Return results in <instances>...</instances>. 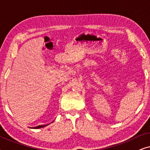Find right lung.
Listing matches in <instances>:
<instances>
[{
	"label": "right lung",
	"mask_w": 150,
	"mask_h": 150,
	"mask_svg": "<svg viewBox=\"0 0 150 150\" xmlns=\"http://www.w3.org/2000/svg\"><path fill=\"white\" fill-rule=\"evenodd\" d=\"M48 124H46V125H41V126H38L36 127H34V128H33V129H38V128H44V127L48 126Z\"/></svg>",
	"instance_id": "right-lung-1"
}]
</instances>
